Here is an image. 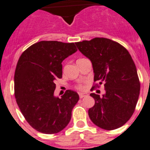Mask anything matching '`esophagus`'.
Segmentation results:
<instances>
[{"label": "esophagus", "mask_w": 150, "mask_h": 150, "mask_svg": "<svg viewBox=\"0 0 150 150\" xmlns=\"http://www.w3.org/2000/svg\"><path fill=\"white\" fill-rule=\"evenodd\" d=\"M88 94H86V93H79V98H83V97H86V96H87Z\"/></svg>", "instance_id": "esophagus-1"}]
</instances>
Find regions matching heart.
Returning a JSON list of instances; mask_svg holds the SVG:
<instances>
[{
    "label": "heart",
    "mask_w": 150,
    "mask_h": 150,
    "mask_svg": "<svg viewBox=\"0 0 150 150\" xmlns=\"http://www.w3.org/2000/svg\"><path fill=\"white\" fill-rule=\"evenodd\" d=\"M76 88L77 89H79V90H82V89L85 88L84 86H83V85H81V84H79V85H78V86H76Z\"/></svg>",
    "instance_id": "obj_1"
}]
</instances>
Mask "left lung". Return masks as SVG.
<instances>
[{"mask_svg":"<svg viewBox=\"0 0 150 150\" xmlns=\"http://www.w3.org/2000/svg\"><path fill=\"white\" fill-rule=\"evenodd\" d=\"M79 51L91 60L94 73V88L103 82V97L91 93L95 100L88 115L100 128H120L133 115L140 94L139 78L131 55L117 42L105 38L76 42ZM92 89V88H91Z\"/></svg>","mask_w":150,"mask_h":150,"instance_id":"left-lung-1","label":"left lung"}]
</instances>
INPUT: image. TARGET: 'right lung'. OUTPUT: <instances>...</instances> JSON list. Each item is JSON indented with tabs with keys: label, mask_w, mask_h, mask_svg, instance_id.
I'll return each mask as SVG.
<instances>
[{
	"label": "right lung",
	"mask_w": 150,
	"mask_h": 150,
	"mask_svg": "<svg viewBox=\"0 0 150 150\" xmlns=\"http://www.w3.org/2000/svg\"><path fill=\"white\" fill-rule=\"evenodd\" d=\"M77 50L74 43L42 41L21 55L15 71V97L27 123L39 132L56 134L67 126L77 103L76 92L54 97L55 80L62 76L63 60Z\"/></svg>",
	"instance_id": "obj_1"
}]
</instances>
